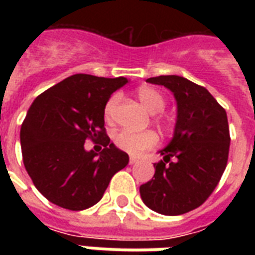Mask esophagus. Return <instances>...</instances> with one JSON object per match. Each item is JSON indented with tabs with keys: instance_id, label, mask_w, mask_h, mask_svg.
Segmentation results:
<instances>
[{
	"instance_id": "obj_1",
	"label": "esophagus",
	"mask_w": 255,
	"mask_h": 255,
	"mask_svg": "<svg viewBox=\"0 0 255 255\" xmlns=\"http://www.w3.org/2000/svg\"><path fill=\"white\" fill-rule=\"evenodd\" d=\"M138 158H136V157H133V155H131V157H129V164H131V165H133V164H136V162H138Z\"/></svg>"
}]
</instances>
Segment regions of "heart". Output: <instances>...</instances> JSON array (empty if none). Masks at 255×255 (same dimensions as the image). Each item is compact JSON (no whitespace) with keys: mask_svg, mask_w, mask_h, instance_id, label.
I'll use <instances>...</instances> for the list:
<instances>
[{"mask_svg":"<svg viewBox=\"0 0 255 255\" xmlns=\"http://www.w3.org/2000/svg\"><path fill=\"white\" fill-rule=\"evenodd\" d=\"M138 100L146 108V111L151 115H157L165 109V98L153 87L142 86L136 91ZM120 97L117 94L112 95L105 106V119L106 122H112L116 106L119 104ZM113 142L119 149L127 151L129 154H139L144 150L153 149L158 143V135L154 131H144V132H132L128 129H122L113 135Z\"/></svg>","mask_w":255,"mask_h":255,"instance_id":"heart-1","label":"heart"}]
</instances>
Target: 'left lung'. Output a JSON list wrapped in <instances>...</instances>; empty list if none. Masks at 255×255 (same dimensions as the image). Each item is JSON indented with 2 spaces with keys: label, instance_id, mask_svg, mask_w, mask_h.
Returning a JSON list of instances; mask_svg holds the SVG:
<instances>
[{
  "label": "left lung",
  "instance_id": "1",
  "mask_svg": "<svg viewBox=\"0 0 255 255\" xmlns=\"http://www.w3.org/2000/svg\"><path fill=\"white\" fill-rule=\"evenodd\" d=\"M147 82L172 91L177 112L171 142L158 151L162 161L139 192L151 210L179 216L201 206L219 184L230 151L228 119L213 95L188 79L162 75Z\"/></svg>",
  "mask_w": 255,
  "mask_h": 255
}]
</instances>
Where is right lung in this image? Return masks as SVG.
Returning <instances> with one entry per match:
<instances>
[{
	"label": "right lung",
	"instance_id": "add662e5",
	"mask_svg": "<svg viewBox=\"0 0 255 255\" xmlns=\"http://www.w3.org/2000/svg\"><path fill=\"white\" fill-rule=\"evenodd\" d=\"M127 78L76 73L39 97L20 129L25 171L38 191L69 210H84L100 201L113 175L129 157L105 133V106ZM87 138L100 139V153L84 149Z\"/></svg>",
	"mask_w": 255,
	"mask_h": 255
}]
</instances>
